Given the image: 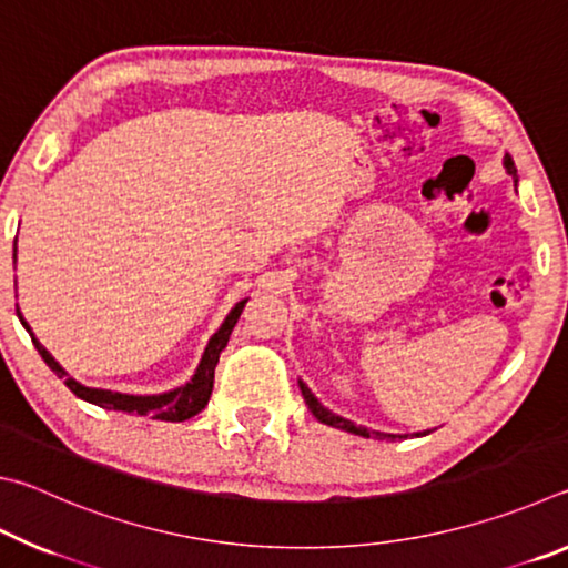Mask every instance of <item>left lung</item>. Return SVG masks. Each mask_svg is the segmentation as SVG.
I'll use <instances>...</instances> for the list:
<instances>
[{
	"label": "left lung",
	"mask_w": 568,
	"mask_h": 568,
	"mask_svg": "<svg viewBox=\"0 0 568 568\" xmlns=\"http://www.w3.org/2000/svg\"><path fill=\"white\" fill-rule=\"evenodd\" d=\"M504 165H506V170H508V175L514 178V182H516V165H514V160L506 155V160H504ZM301 390H303V398H305V403H307V408L313 410V416L318 418L321 423H325V426H333V428H343V430H348V434H355V436H363V438H371V436H376L378 440H386V438H396V436H388V434H378V430H368V428H363V426H355L353 420H348V418H341V416H335V413H331L328 408H323L321 403H318V398L313 396L311 390H307V386L305 383H301Z\"/></svg>",
	"instance_id": "1"
}]
</instances>
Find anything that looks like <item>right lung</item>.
Returning a JSON list of instances; mask_svg holds the SVG:
<instances>
[{
	"label": "right lung",
	"mask_w": 568,
	"mask_h": 568,
	"mask_svg": "<svg viewBox=\"0 0 568 568\" xmlns=\"http://www.w3.org/2000/svg\"><path fill=\"white\" fill-rule=\"evenodd\" d=\"M14 257H17V240H14ZM243 305L245 301H240L230 315L225 318V323L220 325V331L210 338L207 348L203 361H200L195 376H192L190 383H185L182 388H175L170 393H160V396H128V393H112V390H102V388H88L82 386V383H77L74 378H70L64 373V368L60 363H57L50 353H47L44 345L34 338L30 325L22 318V313L17 311L19 321L27 331L32 335V343L34 348L40 351L42 361L50 365V368L57 373V378L64 381V386L70 388L77 398L94 403V406L100 408H110V410H122V413H138V416H150L155 420H172V423H180V420H187L192 416H197L200 410L207 406L210 400V393H213V383H215V365L220 361V353L230 341V333H233L235 323L240 318V313H243Z\"/></svg>",
	"instance_id": "obj_1"
}]
</instances>
